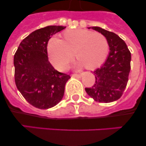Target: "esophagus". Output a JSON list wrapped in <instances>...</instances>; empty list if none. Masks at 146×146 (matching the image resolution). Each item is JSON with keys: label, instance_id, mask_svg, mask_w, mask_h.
Instances as JSON below:
<instances>
[{"label": "esophagus", "instance_id": "obj_1", "mask_svg": "<svg viewBox=\"0 0 146 146\" xmlns=\"http://www.w3.org/2000/svg\"><path fill=\"white\" fill-rule=\"evenodd\" d=\"M72 76H73V77L78 78H79L81 77L82 75L81 74H73V75H72Z\"/></svg>", "mask_w": 146, "mask_h": 146}]
</instances>
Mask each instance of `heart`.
Masks as SVG:
<instances>
[{"mask_svg": "<svg viewBox=\"0 0 146 146\" xmlns=\"http://www.w3.org/2000/svg\"><path fill=\"white\" fill-rule=\"evenodd\" d=\"M64 40L54 37L48 42V58L59 70H64L75 56L76 66L92 68L100 66L107 57L109 44L107 38L99 32L83 29H68L64 32Z\"/></svg>", "mask_w": 146, "mask_h": 146, "instance_id": "obj_1", "label": "heart"}]
</instances>
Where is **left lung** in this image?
<instances>
[{"label": "left lung", "instance_id": "obj_1", "mask_svg": "<svg viewBox=\"0 0 146 146\" xmlns=\"http://www.w3.org/2000/svg\"><path fill=\"white\" fill-rule=\"evenodd\" d=\"M102 34L108 41L110 53L102 66L94 70L95 82L86 88L88 95L95 101L108 103L121 97L129 80L131 56L124 41L114 32L100 27H91Z\"/></svg>", "mask_w": 146, "mask_h": 146}]
</instances>
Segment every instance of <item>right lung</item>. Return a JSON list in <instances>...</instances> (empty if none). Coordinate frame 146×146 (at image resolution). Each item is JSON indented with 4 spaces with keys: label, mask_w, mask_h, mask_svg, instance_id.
<instances>
[{
    "label": "right lung",
    "mask_w": 146,
    "mask_h": 146,
    "mask_svg": "<svg viewBox=\"0 0 146 146\" xmlns=\"http://www.w3.org/2000/svg\"><path fill=\"white\" fill-rule=\"evenodd\" d=\"M64 26H47L25 38L14 56L15 81L25 99L34 107L46 110L56 105L64 95L70 78L54 69L48 61L47 44Z\"/></svg>",
    "instance_id": "add662e5"
}]
</instances>
